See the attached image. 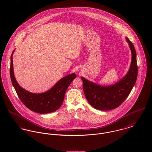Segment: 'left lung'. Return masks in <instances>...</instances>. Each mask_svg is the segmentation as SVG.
<instances>
[{"label": "left lung", "mask_w": 152, "mask_h": 152, "mask_svg": "<svg viewBox=\"0 0 152 152\" xmlns=\"http://www.w3.org/2000/svg\"><path fill=\"white\" fill-rule=\"evenodd\" d=\"M132 53L130 68L127 74L115 84L101 86L81 77L83 91L87 101L94 108L108 110L118 108L126 99L134 87L137 77L136 53L133 44L126 37Z\"/></svg>", "instance_id": "1"}]
</instances>
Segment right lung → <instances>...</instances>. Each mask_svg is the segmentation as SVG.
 <instances>
[{"instance_id": "obj_1", "label": "right lung", "mask_w": 152, "mask_h": 152, "mask_svg": "<svg viewBox=\"0 0 152 152\" xmlns=\"http://www.w3.org/2000/svg\"><path fill=\"white\" fill-rule=\"evenodd\" d=\"M13 51L11 55L10 74L13 86L23 104L30 110L41 114L57 110L61 106L67 88L76 78L75 74H69L62 78L50 90L42 94L31 93L20 87L16 80L13 72Z\"/></svg>"}]
</instances>
